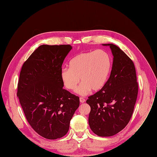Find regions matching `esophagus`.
Returning a JSON list of instances; mask_svg holds the SVG:
<instances>
[{
    "instance_id": "obj_1",
    "label": "esophagus",
    "mask_w": 157,
    "mask_h": 157,
    "mask_svg": "<svg viewBox=\"0 0 157 157\" xmlns=\"http://www.w3.org/2000/svg\"><path fill=\"white\" fill-rule=\"evenodd\" d=\"M80 102H82V103H83V102H85V99L83 98H80Z\"/></svg>"
}]
</instances>
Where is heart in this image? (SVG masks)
<instances>
[{"label": "heart", "mask_w": 157, "mask_h": 157, "mask_svg": "<svg viewBox=\"0 0 157 157\" xmlns=\"http://www.w3.org/2000/svg\"><path fill=\"white\" fill-rule=\"evenodd\" d=\"M69 68H63L61 78L65 87L74 90L82 82L76 92L86 95L92 90L98 91L105 85L112 67L110 55L103 50L81 53L73 57L69 63Z\"/></svg>", "instance_id": "heart-1"}]
</instances>
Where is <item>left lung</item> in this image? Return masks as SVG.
I'll list each match as a JSON object with an SVG mask.
<instances>
[{
	"label": "left lung",
	"instance_id": "1",
	"mask_svg": "<svg viewBox=\"0 0 157 157\" xmlns=\"http://www.w3.org/2000/svg\"><path fill=\"white\" fill-rule=\"evenodd\" d=\"M109 45L113 56L109 78L104 87L88 97L91 111L88 122L99 136H112L129 123L138 93L136 69L132 61L119 47Z\"/></svg>",
	"mask_w": 157,
	"mask_h": 157
}]
</instances>
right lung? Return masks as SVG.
Returning a JSON list of instances; mask_svg holds the SVG:
<instances>
[{
	"mask_svg": "<svg viewBox=\"0 0 157 157\" xmlns=\"http://www.w3.org/2000/svg\"><path fill=\"white\" fill-rule=\"evenodd\" d=\"M70 45L39 46L24 63L17 96L32 128L48 139L62 137L80 104L79 98L63 88V61Z\"/></svg>",
	"mask_w": 157,
	"mask_h": 157,
	"instance_id": "add662e5",
	"label": "right lung"
}]
</instances>
